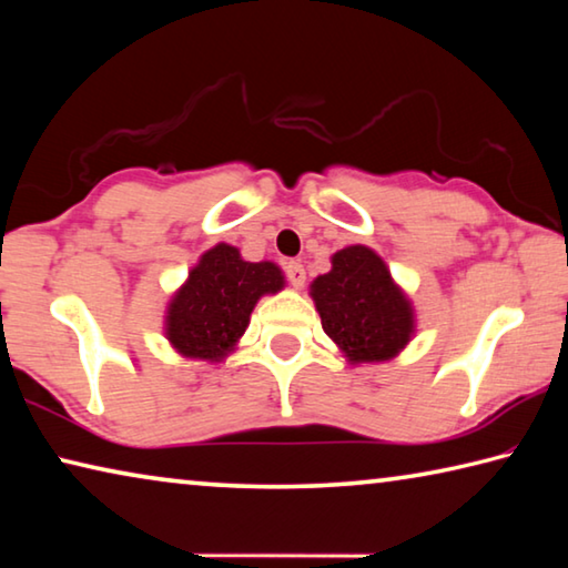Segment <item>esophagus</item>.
I'll list each match as a JSON object with an SVG mask.
<instances>
[{
	"label": "esophagus",
	"mask_w": 568,
	"mask_h": 568,
	"mask_svg": "<svg viewBox=\"0 0 568 568\" xmlns=\"http://www.w3.org/2000/svg\"><path fill=\"white\" fill-rule=\"evenodd\" d=\"M285 273H287V281H291L293 287H303L305 285V267L301 263L291 261L285 265Z\"/></svg>",
	"instance_id": "34e87169"
}]
</instances>
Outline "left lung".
<instances>
[{
    "label": "left lung",
    "instance_id": "1",
    "mask_svg": "<svg viewBox=\"0 0 568 568\" xmlns=\"http://www.w3.org/2000/svg\"><path fill=\"white\" fill-rule=\"evenodd\" d=\"M323 331L345 363H386L416 335V307L368 245L331 255V271L311 283Z\"/></svg>",
    "mask_w": 568,
    "mask_h": 568
}]
</instances>
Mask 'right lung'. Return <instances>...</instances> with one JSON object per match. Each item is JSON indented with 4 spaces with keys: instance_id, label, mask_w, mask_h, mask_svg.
Here are the masks:
<instances>
[{
    "instance_id": "obj_1",
    "label": "right lung",
    "mask_w": 568,
    "mask_h": 568,
    "mask_svg": "<svg viewBox=\"0 0 568 568\" xmlns=\"http://www.w3.org/2000/svg\"><path fill=\"white\" fill-rule=\"evenodd\" d=\"M283 287L281 265L250 263L235 245L217 243L200 255L172 293L162 331L182 358L220 363L237 348L257 301Z\"/></svg>"
}]
</instances>
